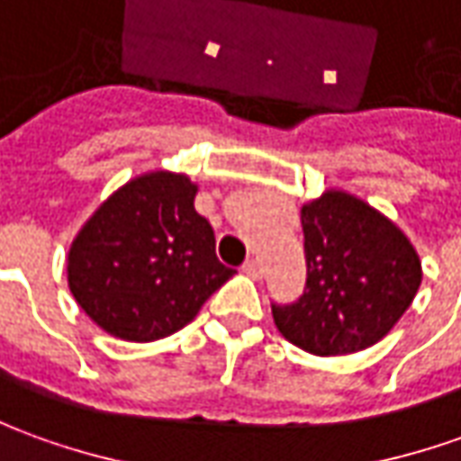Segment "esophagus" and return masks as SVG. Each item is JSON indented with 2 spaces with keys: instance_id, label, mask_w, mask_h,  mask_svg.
<instances>
[{
  "instance_id": "esophagus-1",
  "label": "esophagus",
  "mask_w": 461,
  "mask_h": 461,
  "mask_svg": "<svg viewBox=\"0 0 461 461\" xmlns=\"http://www.w3.org/2000/svg\"><path fill=\"white\" fill-rule=\"evenodd\" d=\"M242 270H244V275H249L252 280H259V277H262V265H259L257 259H247Z\"/></svg>"
}]
</instances>
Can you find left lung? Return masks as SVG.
Segmentation results:
<instances>
[{
    "label": "left lung",
    "instance_id": "1",
    "mask_svg": "<svg viewBox=\"0 0 461 461\" xmlns=\"http://www.w3.org/2000/svg\"><path fill=\"white\" fill-rule=\"evenodd\" d=\"M308 283L293 305H272L285 340L312 356H346L375 346L414 303L421 259L375 206L325 189L300 209Z\"/></svg>",
    "mask_w": 461,
    "mask_h": 461
}]
</instances>
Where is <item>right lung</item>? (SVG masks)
Wrapping results in <instances>:
<instances>
[{
	"label": "right lung",
	"instance_id": "obj_1",
	"mask_svg": "<svg viewBox=\"0 0 461 461\" xmlns=\"http://www.w3.org/2000/svg\"><path fill=\"white\" fill-rule=\"evenodd\" d=\"M186 174L146 171L90 214L68 252L75 303L105 333L151 343L189 325L234 270L217 259L214 230Z\"/></svg>",
	"mask_w": 461,
	"mask_h": 461
}]
</instances>
